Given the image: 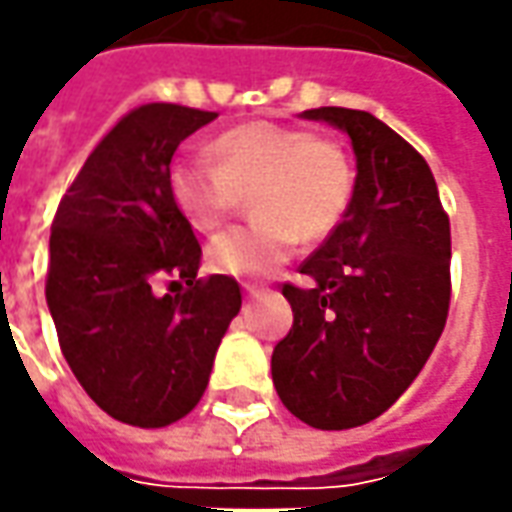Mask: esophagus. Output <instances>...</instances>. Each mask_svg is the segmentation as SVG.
I'll use <instances>...</instances> for the list:
<instances>
[{
  "label": "esophagus",
  "mask_w": 512,
  "mask_h": 512,
  "mask_svg": "<svg viewBox=\"0 0 512 512\" xmlns=\"http://www.w3.org/2000/svg\"><path fill=\"white\" fill-rule=\"evenodd\" d=\"M262 296V290L259 287H245V298H259Z\"/></svg>",
  "instance_id": "esophagus-1"
}]
</instances>
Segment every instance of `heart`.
<instances>
[{"mask_svg":"<svg viewBox=\"0 0 512 512\" xmlns=\"http://www.w3.org/2000/svg\"><path fill=\"white\" fill-rule=\"evenodd\" d=\"M208 157L180 154L168 166V194L197 231H214L253 188L259 222L214 236L208 267L219 276L259 279L279 270L301 242L341 225L352 202V166L338 143L273 120H248L208 143Z\"/></svg>","mask_w":512,"mask_h":512,"instance_id":"b5f03b06","label":"heart"}]
</instances>
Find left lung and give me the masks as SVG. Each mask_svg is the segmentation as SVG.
Returning a JSON list of instances; mask_svg holds the SVG:
<instances>
[{
	"label": "left lung",
	"mask_w": 512,
	"mask_h": 512,
	"mask_svg": "<svg viewBox=\"0 0 512 512\" xmlns=\"http://www.w3.org/2000/svg\"><path fill=\"white\" fill-rule=\"evenodd\" d=\"M352 140L355 188L341 225L284 284L293 329L273 349V386L301 423L344 431L380 417L420 375L451 301V225L434 174L360 109L301 112Z\"/></svg>",
	"instance_id": "1"
}]
</instances>
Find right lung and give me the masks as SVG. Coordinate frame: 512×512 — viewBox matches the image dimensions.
I'll list each match as a JSON object with an SVG mask.
<instances>
[{"label":"right lung","mask_w":512,"mask_h":512,"mask_svg":"<svg viewBox=\"0 0 512 512\" xmlns=\"http://www.w3.org/2000/svg\"><path fill=\"white\" fill-rule=\"evenodd\" d=\"M214 118L177 104L129 112L89 154L53 219L47 307L61 352L84 392L137 428L177 423L200 403L242 307L233 279H197L200 242L168 194L177 146ZM166 278L172 293L160 297Z\"/></svg>","instance_id":"1"}]
</instances>
